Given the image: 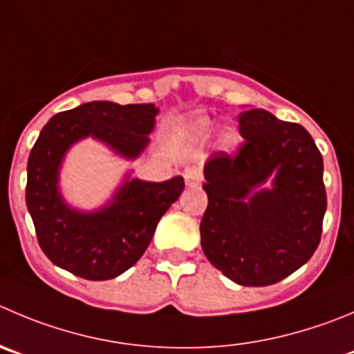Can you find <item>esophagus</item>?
Wrapping results in <instances>:
<instances>
[{"instance_id": "34e87169", "label": "esophagus", "mask_w": 354, "mask_h": 354, "mask_svg": "<svg viewBox=\"0 0 354 354\" xmlns=\"http://www.w3.org/2000/svg\"><path fill=\"white\" fill-rule=\"evenodd\" d=\"M184 179H186V184L189 187L198 186V184L201 183V171L194 167L186 168V170H184Z\"/></svg>"}]
</instances>
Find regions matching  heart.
I'll return each instance as SVG.
<instances>
[{
  "label": "heart",
  "instance_id": "obj_1",
  "mask_svg": "<svg viewBox=\"0 0 354 354\" xmlns=\"http://www.w3.org/2000/svg\"><path fill=\"white\" fill-rule=\"evenodd\" d=\"M212 129H214V123H212L208 118H200V120H196L193 124H191V130H193L194 136H200V137H205L207 133H210ZM221 142L224 147L233 149V147H236L238 144H240V136H238V132H234V130L227 129L222 132Z\"/></svg>",
  "mask_w": 354,
  "mask_h": 354
}]
</instances>
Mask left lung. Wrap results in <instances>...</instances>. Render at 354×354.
<instances>
[{"label": "left lung", "mask_w": 354, "mask_h": 354, "mask_svg": "<svg viewBox=\"0 0 354 354\" xmlns=\"http://www.w3.org/2000/svg\"><path fill=\"white\" fill-rule=\"evenodd\" d=\"M238 121L240 151H215L205 163L201 247L234 283L266 287L318 248L326 210L323 158L304 127L269 111L250 107Z\"/></svg>", "instance_id": "obj_1"}]
</instances>
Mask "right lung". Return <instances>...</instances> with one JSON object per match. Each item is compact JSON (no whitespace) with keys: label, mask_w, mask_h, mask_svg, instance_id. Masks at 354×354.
<instances>
[{"label":"right lung","mask_w":354,"mask_h":354,"mask_svg":"<svg viewBox=\"0 0 354 354\" xmlns=\"http://www.w3.org/2000/svg\"><path fill=\"white\" fill-rule=\"evenodd\" d=\"M158 111L154 104L93 100L55 114L43 127L29 154L26 203L39 247L53 264L102 281L142 257L160 218L184 191L183 177L149 183L127 171L102 207L80 210L64 198L60 170L71 147L88 137L123 160H137L149 146Z\"/></svg>","instance_id":"obj_1"}]
</instances>
